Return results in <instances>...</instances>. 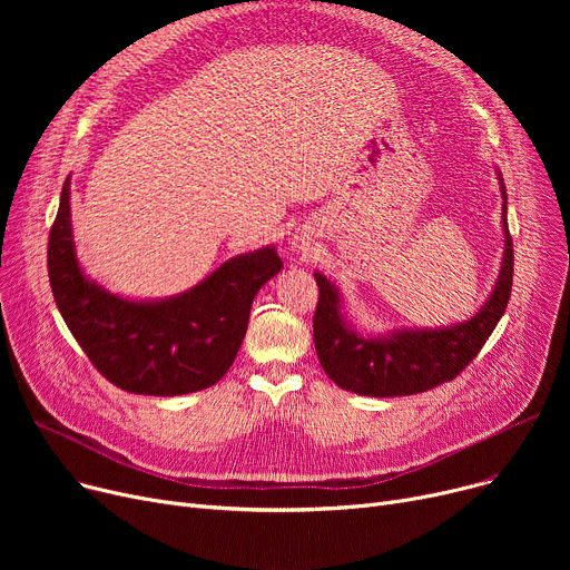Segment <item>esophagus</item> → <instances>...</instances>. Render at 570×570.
I'll return each instance as SVG.
<instances>
[{"instance_id":"1","label":"esophagus","mask_w":570,"mask_h":570,"mask_svg":"<svg viewBox=\"0 0 570 570\" xmlns=\"http://www.w3.org/2000/svg\"><path fill=\"white\" fill-rule=\"evenodd\" d=\"M312 230L309 228H297L295 233H293V237H291V247H293V252L295 254H303V256H307L309 252H312Z\"/></svg>"}]
</instances>
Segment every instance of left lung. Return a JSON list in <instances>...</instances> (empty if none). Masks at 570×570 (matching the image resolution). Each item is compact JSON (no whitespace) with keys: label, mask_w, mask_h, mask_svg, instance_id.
I'll use <instances>...</instances> for the list:
<instances>
[{"label":"left lung","mask_w":570,"mask_h":570,"mask_svg":"<svg viewBox=\"0 0 570 570\" xmlns=\"http://www.w3.org/2000/svg\"><path fill=\"white\" fill-rule=\"evenodd\" d=\"M501 187L503 219V258L497 284L469 321L443 327H415L391 331L385 335L355 333L342 314L340 288L321 273L318 305L314 314V346L323 372L344 391L367 397H402L432 391L453 381L483 348L503 316L513 288V239L505 219V187Z\"/></svg>","instance_id":"1"}]
</instances>
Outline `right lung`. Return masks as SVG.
I'll return each instance as SVG.
<instances>
[{
	"mask_svg": "<svg viewBox=\"0 0 570 570\" xmlns=\"http://www.w3.org/2000/svg\"><path fill=\"white\" fill-rule=\"evenodd\" d=\"M71 183L59 196L48 237L55 303L92 365L136 395L203 391L233 365L261 286L282 269L275 247L222 263L194 288L164 301H129L85 277L71 230Z\"/></svg>",
	"mask_w": 570,
	"mask_h": 570,
	"instance_id": "right-lung-1",
	"label": "right lung"
}]
</instances>
